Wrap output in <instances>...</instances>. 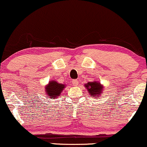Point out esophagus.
<instances>
[{
	"mask_svg": "<svg viewBox=\"0 0 147 147\" xmlns=\"http://www.w3.org/2000/svg\"><path fill=\"white\" fill-rule=\"evenodd\" d=\"M72 84H73L74 86H77L79 84V81L77 80H74L72 81Z\"/></svg>",
	"mask_w": 147,
	"mask_h": 147,
	"instance_id": "1",
	"label": "esophagus"
}]
</instances>
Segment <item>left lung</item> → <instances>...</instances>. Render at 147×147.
I'll list each match as a JSON object with an SVG mask.
<instances>
[{
  "instance_id": "8db88e82",
  "label": "left lung",
  "mask_w": 147,
  "mask_h": 147,
  "mask_svg": "<svg viewBox=\"0 0 147 147\" xmlns=\"http://www.w3.org/2000/svg\"><path fill=\"white\" fill-rule=\"evenodd\" d=\"M84 86L90 93V96L92 98H99L101 93H103L104 87L100 82H91L85 84Z\"/></svg>"
}]
</instances>
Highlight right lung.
I'll use <instances>...</instances> for the list:
<instances>
[{"label":"right lung","mask_w":147,"mask_h":147,"mask_svg":"<svg viewBox=\"0 0 147 147\" xmlns=\"http://www.w3.org/2000/svg\"><path fill=\"white\" fill-rule=\"evenodd\" d=\"M64 88H65V85L64 84L59 83L56 81L49 82V84L45 86V92L47 95V97L56 98V97L60 96Z\"/></svg>","instance_id":"add662e5"}]
</instances>
